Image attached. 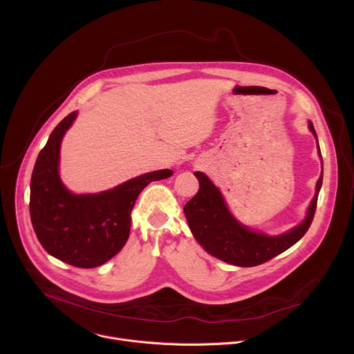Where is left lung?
Listing matches in <instances>:
<instances>
[{"label": "left lung", "mask_w": 354, "mask_h": 354, "mask_svg": "<svg viewBox=\"0 0 354 354\" xmlns=\"http://www.w3.org/2000/svg\"><path fill=\"white\" fill-rule=\"evenodd\" d=\"M310 130L317 137L311 122ZM318 153L321 156V151ZM194 176L200 183L198 192L183 207L189 228L194 238L214 258L235 266L252 268L280 255L281 252L298 242L308 231L317 210L324 171L317 182V192L306 220L294 230L277 236H268L241 225L230 214L220 190L210 182V179L201 172H194Z\"/></svg>", "instance_id": "left-lung-1"}]
</instances>
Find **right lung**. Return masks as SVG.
Here are the masks:
<instances>
[{
  "instance_id": "obj_1",
  "label": "right lung",
  "mask_w": 354,
  "mask_h": 354,
  "mask_svg": "<svg viewBox=\"0 0 354 354\" xmlns=\"http://www.w3.org/2000/svg\"><path fill=\"white\" fill-rule=\"evenodd\" d=\"M75 118L77 112L66 116L39 153L30 179L29 212L36 236L50 255L91 269L112 259L124 246L141 190L172 172L144 174L102 193L73 194L59 178V157L62 138Z\"/></svg>"
}]
</instances>
